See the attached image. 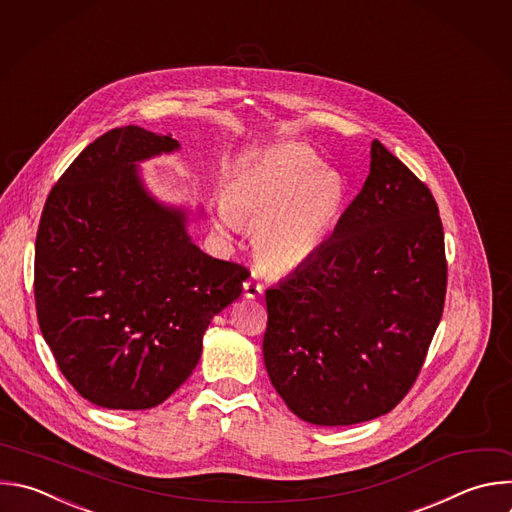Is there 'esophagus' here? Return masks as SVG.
Listing matches in <instances>:
<instances>
[{
  "instance_id": "obj_1",
  "label": "esophagus",
  "mask_w": 512,
  "mask_h": 512,
  "mask_svg": "<svg viewBox=\"0 0 512 512\" xmlns=\"http://www.w3.org/2000/svg\"><path fill=\"white\" fill-rule=\"evenodd\" d=\"M243 291H245V297H247V299H255V297H261L263 285H259L255 279H247V281L243 283Z\"/></svg>"
}]
</instances>
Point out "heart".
<instances>
[{"mask_svg":"<svg viewBox=\"0 0 512 512\" xmlns=\"http://www.w3.org/2000/svg\"><path fill=\"white\" fill-rule=\"evenodd\" d=\"M348 201L339 170L307 146L285 144L243 162L223 189L215 225L255 229L253 251L271 273L307 265L329 241Z\"/></svg>","mask_w":512,"mask_h":512,"instance_id":"1","label":"heart"}]
</instances>
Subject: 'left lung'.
I'll list each match as a JSON object with an SVG mask.
<instances>
[{
	"label": "left lung",
	"instance_id": "1",
	"mask_svg": "<svg viewBox=\"0 0 512 512\" xmlns=\"http://www.w3.org/2000/svg\"><path fill=\"white\" fill-rule=\"evenodd\" d=\"M325 247L265 291L263 360L287 408L317 426L388 414L424 364L446 297L428 187L380 140Z\"/></svg>",
	"mask_w": 512,
	"mask_h": 512
}]
</instances>
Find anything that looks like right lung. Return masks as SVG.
Instances as JSON below:
<instances>
[{"instance_id": "1", "label": "right lung", "mask_w": 512, "mask_h": 512, "mask_svg": "<svg viewBox=\"0 0 512 512\" xmlns=\"http://www.w3.org/2000/svg\"><path fill=\"white\" fill-rule=\"evenodd\" d=\"M179 148L132 124L102 134L68 166L40 219L42 335L74 390L108 410L154 408L179 390L211 319L249 277L193 243L189 209L146 189L138 164Z\"/></svg>"}]
</instances>
